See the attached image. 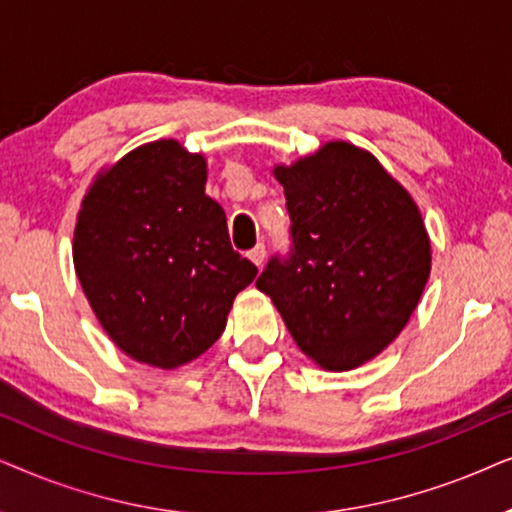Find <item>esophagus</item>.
Listing matches in <instances>:
<instances>
[{
  "mask_svg": "<svg viewBox=\"0 0 512 512\" xmlns=\"http://www.w3.org/2000/svg\"><path fill=\"white\" fill-rule=\"evenodd\" d=\"M248 257H250V262H252V264H257V267H262L264 257H267V248H264L262 243H257L255 248H252V250L248 252Z\"/></svg>",
  "mask_w": 512,
  "mask_h": 512,
  "instance_id": "34e87169",
  "label": "esophagus"
}]
</instances>
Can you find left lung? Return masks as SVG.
<instances>
[{
  "mask_svg": "<svg viewBox=\"0 0 512 512\" xmlns=\"http://www.w3.org/2000/svg\"><path fill=\"white\" fill-rule=\"evenodd\" d=\"M292 220L290 260L257 278L304 356L327 372L377 358L417 309L431 238L412 194L374 154L330 140L276 163Z\"/></svg>",
  "mask_w": 512,
  "mask_h": 512,
  "instance_id": "obj_1",
  "label": "left lung"
}]
</instances>
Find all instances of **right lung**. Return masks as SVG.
Masks as SVG:
<instances>
[{"mask_svg": "<svg viewBox=\"0 0 512 512\" xmlns=\"http://www.w3.org/2000/svg\"><path fill=\"white\" fill-rule=\"evenodd\" d=\"M206 180V156L161 138L102 168L81 199L74 271L107 337L142 365L175 370L206 353L257 276Z\"/></svg>", "mask_w": 512, "mask_h": 512, "instance_id": "obj_1", "label": "right lung"}]
</instances>
